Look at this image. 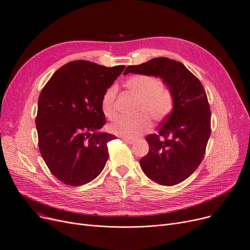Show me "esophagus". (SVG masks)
<instances>
[{
	"instance_id": "obj_1",
	"label": "esophagus",
	"mask_w": 250,
	"mask_h": 250,
	"mask_svg": "<svg viewBox=\"0 0 250 250\" xmlns=\"http://www.w3.org/2000/svg\"><path fill=\"white\" fill-rule=\"evenodd\" d=\"M123 140L125 142V143H128V144H132L134 142L133 139H129V138H123Z\"/></svg>"
}]
</instances>
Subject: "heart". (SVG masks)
<instances>
[{
    "label": "heart",
    "mask_w": 250,
    "mask_h": 250,
    "mask_svg": "<svg viewBox=\"0 0 250 250\" xmlns=\"http://www.w3.org/2000/svg\"><path fill=\"white\" fill-rule=\"evenodd\" d=\"M125 85L138 99L136 116L117 118L109 125L112 133L125 138H135L149 129L151 122L148 115L155 122H162L172 113L175 106L174 92L167 84L161 83L157 76L135 74L125 81ZM116 95V85L108 87L102 95L101 111L108 119L115 116Z\"/></svg>",
    "instance_id": "1"
}]
</instances>
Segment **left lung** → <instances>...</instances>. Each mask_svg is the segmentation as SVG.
<instances>
[{
	"label": "left lung",
	"instance_id": "obj_1",
	"mask_svg": "<svg viewBox=\"0 0 250 250\" xmlns=\"http://www.w3.org/2000/svg\"><path fill=\"white\" fill-rule=\"evenodd\" d=\"M128 72L161 77L174 92L172 113L161 122L158 132L145 137L149 144L140 166L148 178L163 186H176L187 180L201 164L211 134V111L200 80L182 62L155 58Z\"/></svg>",
	"mask_w": 250,
	"mask_h": 250
}]
</instances>
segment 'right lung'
Returning a JSON list of instances; mask_svg holds the SVG:
<instances>
[{
  "label": "right lung",
  "mask_w": 250,
  "mask_h": 250,
  "mask_svg": "<svg viewBox=\"0 0 250 250\" xmlns=\"http://www.w3.org/2000/svg\"><path fill=\"white\" fill-rule=\"evenodd\" d=\"M125 67L72 61L43 87L35 120L38 146L50 172L64 185L88 184L103 171L107 143L116 136L97 131L106 124L101 98Z\"/></svg>",
  "instance_id": "right-lung-1"
}]
</instances>
